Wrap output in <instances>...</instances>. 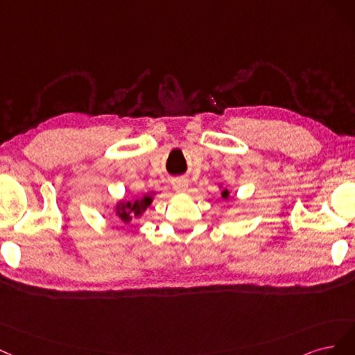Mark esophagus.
I'll return each instance as SVG.
<instances>
[{"label":"esophagus","mask_w":355,"mask_h":355,"mask_svg":"<svg viewBox=\"0 0 355 355\" xmlns=\"http://www.w3.org/2000/svg\"><path fill=\"white\" fill-rule=\"evenodd\" d=\"M173 186L177 191H186L189 187V182L186 178H177L173 181Z\"/></svg>","instance_id":"esophagus-1"}]
</instances>
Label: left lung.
Wrapping results in <instances>:
<instances>
[{
    "mask_svg": "<svg viewBox=\"0 0 355 355\" xmlns=\"http://www.w3.org/2000/svg\"><path fill=\"white\" fill-rule=\"evenodd\" d=\"M223 196H224V198H227V196H228V191H227V190H224V191H223Z\"/></svg>",
    "mask_w": 355,
    "mask_h": 355,
    "instance_id": "8db88e82",
    "label": "left lung"
}]
</instances>
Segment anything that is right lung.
Listing matches in <instances>:
<instances>
[{"instance_id":"add662e5","label":"right lung","mask_w":355,"mask_h":355,"mask_svg":"<svg viewBox=\"0 0 355 355\" xmlns=\"http://www.w3.org/2000/svg\"><path fill=\"white\" fill-rule=\"evenodd\" d=\"M150 203H152V198H148V196H144L140 200H135L134 203H131V202L121 203V205H118L116 214L121 216L122 221L127 224L131 221L132 216H139Z\"/></svg>"}]
</instances>
